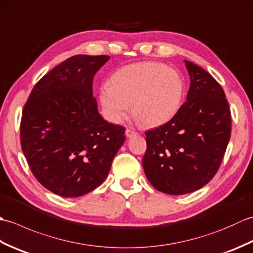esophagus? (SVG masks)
<instances>
[{"label":"esophagus","instance_id":"1","mask_svg":"<svg viewBox=\"0 0 253 253\" xmlns=\"http://www.w3.org/2000/svg\"><path fill=\"white\" fill-rule=\"evenodd\" d=\"M125 133H126L127 138H131V137H135V136L138 135V132L135 131V130H132V129H126Z\"/></svg>","mask_w":253,"mask_h":253}]
</instances>
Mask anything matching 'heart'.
<instances>
[{"instance_id": "1", "label": "heart", "mask_w": 253, "mask_h": 253, "mask_svg": "<svg viewBox=\"0 0 253 253\" xmlns=\"http://www.w3.org/2000/svg\"><path fill=\"white\" fill-rule=\"evenodd\" d=\"M186 85L179 72L157 62L121 68L111 84L101 88L100 100L107 120L120 124L131 112L139 125L159 127L179 112Z\"/></svg>"}]
</instances>
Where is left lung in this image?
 Instances as JSON below:
<instances>
[{
    "mask_svg": "<svg viewBox=\"0 0 253 253\" xmlns=\"http://www.w3.org/2000/svg\"><path fill=\"white\" fill-rule=\"evenodd\" d=\"M187 101L174 118L146 132L142 166L155 189L186 195L200 189L219 169L232 131L228 102L215 79L185 60Z\"/></svg>",
    "mask_w": 253,
    "mask_h": 253,
    "instance_id": "1",
    "label": "left lung"
}]
</instances>
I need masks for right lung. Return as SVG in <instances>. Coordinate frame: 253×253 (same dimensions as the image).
Here are the masks:
<instances>
[{
	"instance_id": "obj_1",
	"label": "right lung",
	"mask_w": 253,
	"mask_h": 253,
	"mask_svg": "<svg viewBox=\"0 0 253 253\" xmlns=\"http://www.w3.org/2000/svg\"><path fill=\"white\" fill-rule=\"evenodd\" d=\"M109 60L67 58L37 83L24 106L21 149L37 180L57 196L99 187L125 141V128L104 121L93 98L94 75Z\"/></svg>"
}]
</instances>
